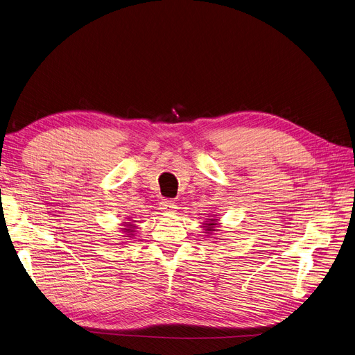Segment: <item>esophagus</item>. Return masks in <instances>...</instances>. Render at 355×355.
Listing matches in <instances>:
<instances>
[{"label": "esophagus", "mask_w": 355, "mask_h": 355, "mask_svg": "<svg viewBox=\"0 0 355 355\" xmlns=\"http://www.w3.org/2000/svg\"><path fill=\"white\" fill-rule=\"evenodd\" d=\"M177 208V205L173 201H162L159 205V209L162 212H174Z\"/></svg>", "instance_id": "1"}]
</instances>
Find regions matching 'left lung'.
Wrapping results in <instances>:
<instances>
[{"mask_svg":"<svg viewBox=\"0 0 355 355\" xmlns=\"http://www.w3.org/2000/svg\"><path fill=\"white\" fill-rule=\"evenodd\" d=\"M220 224H221L220 218L217 217V214H214V216H211L209 218H205V221L202 223L201 227H202V231L205 234H208V237H209V235H214V232L220 231ZM214 239H217V237H214ZM217 240H221V239H217Z\"/></svg>","mask_w":355,"mask_h":355,"instance_id":"1","label":"left lung"}]
</instances>
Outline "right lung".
I'll list each match as a JSON object with an SVG mask.
<instances>
[{"label":"right lung","mask_w":355,"mask_h":355,"mask_svg":"<svg viewBox=\"0 0 355 355\" xmlns=\"http://www.w3.org/2000/svg\"><path fill=\"white\" fill-rule=\"evenodd\" d=\"M121 232L124 235H121V237H125V240H130V239H134L135 234H137V225L134 224V221L131 218H127V223H123L121 224ZM120 244H124V243H120Z\"/></svg>","instance_id":"right-lung-1"}]
</instances>
